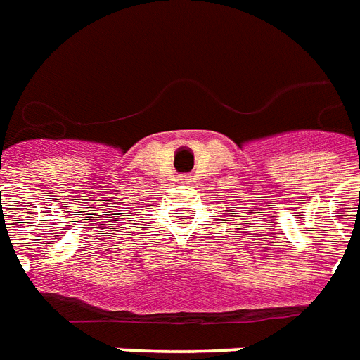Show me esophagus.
<instances>
[{
  "mask_svg": "<svg viewBox=\"0 0 360 360\" xmlns=\"http://www.w3.org/2000/svg\"><path fill=\"white\" fill-rule=\"evenodd\" d=\"M179 181H181V183H190V175L188 174L179 175Z\"/></svg>",
  "mask_w": 360,
  "mask_h": 360,
  "instance_id": "1",
  "label": "esophagus"
}]
</instances>
